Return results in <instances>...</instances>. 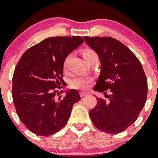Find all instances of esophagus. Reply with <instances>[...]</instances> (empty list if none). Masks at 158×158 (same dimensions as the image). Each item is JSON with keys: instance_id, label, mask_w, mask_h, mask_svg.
<instances>
[{"instance_id": "34e87169", "label": "esophagus", "mask_w": 158, "mask_h": 158, "mask_svg": "<svg viewBox=\"0 0 158 158\" xmlns=\"http://www.w3.org/2000/svg\"><path fill=\"white\" fill-rule=\"evenodd\" d=\"M86 95H88V93H85V92H80V96H81V97H83V96H86Z\"/></svg>"}]
</instances>
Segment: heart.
<instances>
[{"label": "heart", "instance_id": "b5f03b06", "mask_svg": "<svg viewBox=\"0 0 158 158\" xmlns=\"http://www.w3.org/2000/svg\"><path fill=\"white\" fill-rule=\"evenodd\" d=\"M94 55H96L93 50L92 49H85L82 52V56L85 61L88 60L90 57H92ZM68 63V58L65 59L63 63V68L65 69ZM92 82V78L89 76H83V75H76L73 77V79L70 81V85L74 89H85L88 88L89 85Z\"/></svg>", "mask_w": 158, "mask_h": 158}]
</instances>
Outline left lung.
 Wrapping results in <instances>:
<instances>
[{
	"label": "left lung",
	"instance_id": "obj_1",
	"mask_svg": "<svg viewBox=\"0 0 158 158\" xmlns=\"http://www.w3.org/2000/svg\"><path fill=\"white\" fill-rule=\"evenodd\" d=\"M84 39L101 62L94 90L103 93L109 99L97 97V104L89 112L92 122L108 134L123 132L136 121L147 100L148 80L141 63L115 38L85 36Z\"/></svg>",
	"mask_w": 158,
	"mask_h": 158
}]
</instances>
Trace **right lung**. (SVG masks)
<instances>
[{
	"label": "right lung",
	"instance_id": "obj_1",
	"mask_svg": "<svg viewBox=\"0 0 158 158\" xmlns=\"http://www.w3.org/2000/svg\"><path fill=\"white\" fill-rule=\"evenodd\" d=\"M84 42L80 36L50 37L25 51L15 67L12 97L18 117L39 136H50L65 126L73 105L81 99L76 89L59 96L63 63Z\"/></svg>",
	"mask_w": 158,
	"mask_h": 158
}]
</instances>
